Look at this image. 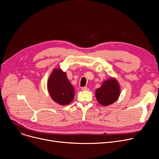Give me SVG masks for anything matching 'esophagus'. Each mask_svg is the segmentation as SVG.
<instances>
[{
	"instance_id": "obj_1",
	"label": "esophagus",
	"mask_w": 159,
	"mask_h": 159,
	"mask_svg": "<svg viewBox=\"0 0 159 159\" xmlns=\"http://www.w3.org/2000/svg\"><path fill=\"white\" fill-rule=\"evenodd\" d=\"M82 91H88L89 89L88 87H83V88H82Z\"/></svg>"
}]
</instances>
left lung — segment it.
Instances as JSON below:
<instances>
[{
    "instance_id": "obj_1",
    "label": "left lung",
    "mask_w": 159,
    "mask_h": 159,
    "mask_svg": "<svg viewBox=\"0 0 159 159\" xmlns=\"http://www.w3.org/2000/svg\"><path fill=\"white\" fill-rule=\"evenodd\" d=\"M120 94V86L115 78L111 77L105 80L101 86L95 91V97L98 102L107 106L116 101Z\"/></svg>"
}]
</instances>
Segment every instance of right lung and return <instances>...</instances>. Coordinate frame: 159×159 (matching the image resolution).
<instances>
[{
  "label": "right lung",
  "instance_id": "obj_1",
  "mask_svg": "<svg viewBox=\"0 0 159 159\" xmlns=\"http://www.w3.org/2000/svg\"><path fill=\"white\" fill-rule=\"evenodd\" d=\"M47 88L53 101L61 106L68 105L74 99V87L60 67L54 68L49 75Z\"/></svg>",
  "mask_w": 159,
  "mask_h": 159
}]
</instances>
